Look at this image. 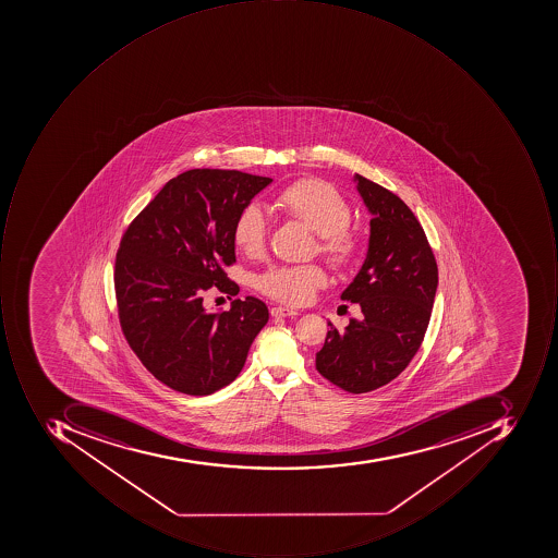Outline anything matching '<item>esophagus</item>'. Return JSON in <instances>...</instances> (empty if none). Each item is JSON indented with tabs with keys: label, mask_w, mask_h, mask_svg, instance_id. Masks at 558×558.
Instances as JSON below:
<instances>
[{
	"label": "esophagus",
	"mask_w": 558,
	"mask_h": 558,
	"mask_svg": "<svg viewBox=\"0 0 558 558\" xmlns=\"http://www.w3.org/2000/svg\"><path fill=\"white\" fill-rule=\"evenodd\" d=\"M271 315H274V317H295V315H299V312L293 308H288V306H274V308H271Z\"/></svg>",
	"instance_id": "1"
}]
</instances>
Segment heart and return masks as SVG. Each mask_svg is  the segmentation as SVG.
Segmentation results:
<instances>
[{
	"label": "heart",
	"mask_w": 558,
	"mask_h": 558,
	"mask_svg": "<svg viewBox=\"0 0 558 558\" xmlns=\"http://www.w3.org/2000/svg\"><path fill=\"white\" fill-rule=\"evenodd\" d=\"M274 206L318 234V250L328 262L339 268L357 262L361 241L347 230L350 208L336 187L318 179H302L280 191L275 196ZM266 231L268 218L263 209L256 205L244 206L233 225L234 244L244 255H259L265 248ZM325 284L327 275L317 265L275 266L258 280L259 290L265 295L287 305L310 302Z\"/></svg>",
	"instance_id": "1"
}]
</instances>
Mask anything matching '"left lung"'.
Segmentation results:
<instances>
[{
    "label": "left lung",
    "mask_w": 558,
    "mask_h": 558,
    "mask_svg": "<svg viewBox=\"0 0 558 558\" xmlns=\"http://www.w3.org/2000/svg\"><path fill=\"white\" fill-rule=\"evenodd\" d=\"M371 219L367 255L340 299L362 314L333 325L317 352V371L352 393L386 386L408 367L429 325L437 265L423 227L404 201L353 174Z\"/></svg>",
    "instance_id": "obj_1"
}]
</instances>
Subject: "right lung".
Here are the masks:
<instances>
[{"mask_svg":"<svg viewBox=\"0 0 558 558\" xmlns=\"http://www.w3.org/2000/svg\"><path fill=\"white\" fill-rule=\"evenodd\" d=\"M271 182L191 169L166 182L122 238L113 275L122 330L147 371L178 392L209 396L233 383L270 318L255 296L208 312L203 295L234 293L222 270L236 262L233 225Z\"/></svg>","mask_w":558,"mask_h":558,"instance_id":"1","label":"right lung"}]
</instances>
